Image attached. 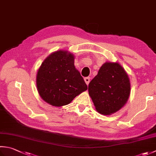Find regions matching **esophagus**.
Here are the masks:
<instances>
[{"label": "esophagus", "mask_w": 156, "mask_h": 156, "mask_svg": "<svg viewBox=\"0 0 156 156\" xmlns=\"http://www.w3.org/2000/svg\"><path fill=\"white\" fill-rule=\"evenodd\" d=\"M84 81L86 82V84L88 85L90 82V77H86L84 78Z\"/></svg>", "instance_id": "obj_1"}]
</instances>
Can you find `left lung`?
<instances>
[{
	"label": "left lung",
	"mask_w": 156,
	"mask_h": 156,
	"mask_svg": "<svg viewBox=\"0 0 156 156\" xmlns=\"http://www.w3.org/2000/svg\"><path fill=\"white\" fill-rule=\"evenodd\" d=\"M130 93L127 73L118 63L105 62L88 84V94L96 110L111 115L126 104Z\"/></svg>",
	"instance_id": "1"
}]
</instances>
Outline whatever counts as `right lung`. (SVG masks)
Segmentation results:
<instances>
[{
  "mask_svg": "<svg viewBox=\"0 0 156 156\" xmlns=\"http://www.w3.org/2000/svg\"><path fill=\"white\" fill-rule=\"evenodd\" d=\"M36 87L41 98L53 106L69 104L87 90V85L74 66V56L59 50L49 55L36 75Z\"/></svg>",
  "mask_w": 156,
  "mask_h": 156,
  "instance_id": "add662e5",
  "label": "right lung"
}]
</instances>
